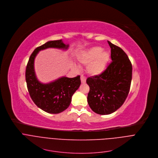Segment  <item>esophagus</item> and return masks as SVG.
Segmentation results:
<instances>
[{"label":"esophagus","instance_id":"1","mask_svg":"<svg viewBox=\"0 0 158 158\" xmlns=\"http://www.w3.org/2000/svg\"><path fill=\"white\" fill-rule=\"evenodd\" d=\"M80 79H81V81L82 83H86V78L84 76H81Z\"/></svg>","mask_w":158,"mask_h":158}]
</instances>
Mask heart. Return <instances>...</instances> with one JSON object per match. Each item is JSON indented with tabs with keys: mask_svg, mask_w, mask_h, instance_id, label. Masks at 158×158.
<instances>
[{
	"mask_svg": "<svg viewBox=\"0 0 158 158\" xmlns=\"http://www.w3.org/2000/svg\"><path fill=\"white\" fill-rule=\"evenodd\" d=\"M77 59L80 64L86 65L87 73L94 77L105 71L110 60V54L107 51L102 50L100 47H93L80 53Z\"/></svg>",
	"mask_w": 158,
	"mask_h": 158,
	"instance_id": "b5f03b06",
	"label": "heart"
}]
</instances>
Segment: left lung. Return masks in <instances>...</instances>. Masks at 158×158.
Masks as SVG:
<instances>
[{"label": "left lung", "instance_id": "1", "mask_svg": "<svg viewBox=\"0 0 158 158\" xmlns=\"http://www.w3.org/2000/svg\"><path fill=\"white\" fill-rule=\"evenodd\" d=\"M111 63L100 75L87 78L89 86L87 101L91 109L99 114H110L124 103L130 89L132 65L126 53L108 41Z\"/></svg>", "mask_w": 158, "mask_h": 158}]
</instances>
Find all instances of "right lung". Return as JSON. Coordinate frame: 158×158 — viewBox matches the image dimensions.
<instances>
[{
  "label": "right lung",
  "mask_w": 158,
  "mask_h": 158,
  "mask_svg": "<svg viewBox=\"0 0 158 158\" xmlns=\"http://www.w3.org/2000/svg\"><path fill=\"white\" fill-rule=\"evenodd\" d=\"M69 47L62 40L47 42L34 50L27 63L25 80L30 96L39 108L48 113H60L69 106L73 94L81 84L80 77H63L49 83H42L37 80L35 73V58L40 50L46 48L67 50Z\"/></svg>",
  "instance_id": "right-lung-1"
}]
</instances>
